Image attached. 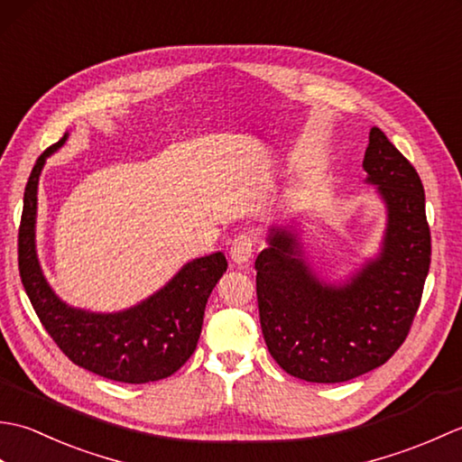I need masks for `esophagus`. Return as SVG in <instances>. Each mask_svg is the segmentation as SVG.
<instances>
[{
	"label": "esophagus",
	"instance_id": "1",
	"mask_svg": "<svg viewBox=\"0 0 462 462\" xmlns=\"http://www.w3.org/2000/svg\"><path fill=\"white\" fill-rule=\"evenodd\" d=\"M254 254V240L248 234H240L232 240L230 244V258L234 260V263H238V266H244V263H248L250 258Z\"/></svg>",
	"mask_w": 462,
	"mask_h": 462
}]
</instances>
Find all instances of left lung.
I'll use <instances>...</instances> for the list:
<instances>
[{
  "label": "left lung",
  "instance_id": "1",
  "mask_svg": "<svg viewBox=\"0 0 462 462\" xmlns=\"http://www.w3.org/2000/svg\"><path fill=\"white\" fill-rule=\"evenodd\" d=\"M365 182L385 206L375 256L329 282L311 268L301 232L272 226L256 258L262 333L290 375L343 383L383 365L405 341L430 266L425 190L417 171L373 126L363 159Z\"/></svg>",
  "mask_w": 462,
  "mask_h": 462
}]
</instances>
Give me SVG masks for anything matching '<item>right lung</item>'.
<instances>
[{
	"label": "right lung",
	"mask_w": 462,
	"mask_h": 462,
	"mask_svg": "<svg viewBox=\"0 0 462 462\" xmlns=\"http://www.w3.org/2000/svg\"><path fill=\"white\" fill-rule=\"evenodd\" d=\"M63 139L39 156L23 194L19 226V276L49 336L75 365L97 375L133 383L159 381L179 371L199 343L206 301L228 268L222 252L186 262L161 290L119 311L69 306L49 286L37 256V186L49 156Z\"/></svg>",
	"instance_id": "add662e5"
}]
</instances>
